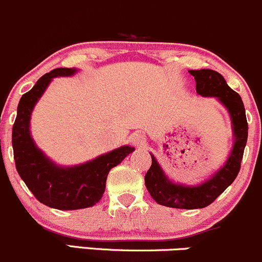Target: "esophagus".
Listing matches in <instances>:
<instances>
[{
  "label": "esophagus",
  "instance_id": "1",
  "mask_svg": "<svg viewBox=\"0 0 262 262\" xmlns=\"http://www.w3.org/2000/svg\"><path fill=\"white\" fill-rule=\"evenodd\" d=\"M130 141L134 143L135 146H143L146 142L145 134H142V132H140V131L134 132V134L130 136Z\"/></svg>",
  "mask_w": 262,
  "mask_h": 262
}]
</instances>
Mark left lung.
<instances>
[{
	"label": "left lung",
	"mask_w": 262,
	"mask_h": 262,
	"mask_svg": "<svg viewBox=\"0 0 262 262\" xmlns=\"http://www.w3.org/2000/svg\"><path fill=\"white\" fill-rule=\"evenodd\" d=\"M196 81V92L202 97H215L231 119L233 145L229 157L217 171L201 184L186 185L168 179L152 154V165L145 176V185L157 204L173 209H204L232 184L240 171L247 141V120L240 95L213 70H190Z\"/></svg>",
	"instance_id": "8db88e82"
}]
</instances>
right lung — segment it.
Masks as SVG:
<instances>
[{
  "label": "right lung",
  "instance_id": "add662e5",
  "mask_svg": "<svg viewBox=\"0 0 262 262\" xmlns=\"http://www.w3.org/2000/svg\"><path fill=\"white\" fill-rule=\"evenodd\" d=\"M77 71L75 67L55 69L42 76L19 100L12 128L13 157L18 175L41 204L57 210L94 206L105 192L110 170L135 150L125 145L83 164L61 166L38 148L31 135V115L36 103L53 78L70 77Z\"/></svg>",
  "mask_w": 262,
  "mask_h": 262
}]
</instances>
